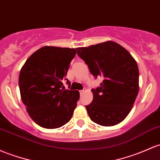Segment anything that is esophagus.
<instances>
[{
  "instance_id": "esophagus-1",
  "label": "esophagus",
  "mask_w": 160,
  "mask_h": 160,
  "mask_svg": "<svg viewBox=\"0 0 160 160\" xmlns=\"http://www.w3.org/2000/svg\"><path fill=\"white\" fill-rule=\"evenodd\" d=\"M86 90H84V89H82V90H80V95H82L83 93L84 92H85Z\"/></svg>"
}]
</instances>
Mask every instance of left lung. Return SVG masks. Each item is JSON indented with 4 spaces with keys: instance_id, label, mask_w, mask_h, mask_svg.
I'll return each instance as SVG.
<instances>
[{
    "instance_id": "1",
    "label": "left lung",
    "mask_w": 160,
    "mask_h": 160,
    "mask_svg": "<svg viewBox=\"0 0 160 160\" xmlns=\"http://www.w3.org/2000/svg\"><path fill=\"white\" fill-rule=\"evenodd\" d=\"M76 49L91 73L103 77L100 87L91 90L93 99L86 106L89 117L102 126L119 124L130 113L139 91L137 61L113 41Z\"/></svg>"
}]
</instances>
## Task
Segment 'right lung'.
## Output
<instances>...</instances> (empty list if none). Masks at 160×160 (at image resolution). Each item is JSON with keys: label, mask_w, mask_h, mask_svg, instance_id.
<instances>
[{"label": "right lung", "mask_w": 160, "mask_h": 160, "mask_svg": "<svg viewBox=\"0 0 160 160\" xmlns=\"http://www.w3.org/2000/svg\"><path fill=\"white\" fill-rule=\"evenodd\" d=\"M76 54L75 48L44 46L32 54L21 68V99L31 118L44 128L64 125L76 108L80 92L64 90L63 86Z\"/></svg>", "instance_id": "1"}]
</instances>
